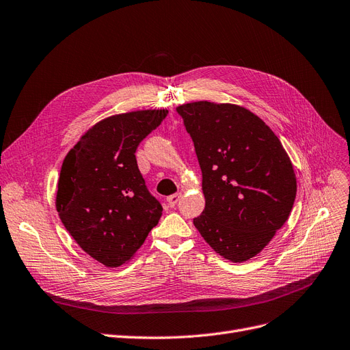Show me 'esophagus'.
<instances>
[{"label": "esophagus", "mask_w": 350, "mask_h": 350, "mask_svg": "<svg viewBox=\"0 0 350 350\" xmlns=\"http://www.w3.org/2000/svg\"><path fill=\"white\" fill-rule=\"evenodd\" d=\"M180 197H181V193L172 194V196L167 197V203H169V206H170V207H174V206L177 204V202L180 200Z\"/></svg>", "instance_id": "obj_1"}]
</instances>
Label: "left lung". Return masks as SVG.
<instances>
[{"label": "left lung", "instance_id": "obj_1", "mask_svg": "<svg viewBox=\"0 0 350 350\" xmlns=\"http://www.w3.org/2000/svg\"><path fill=\"white\" fill-rule=\"evenodd\" d=\"M194 143L206 206L193 219L210 247L234 263L260 253L286 223L296 176L278 135L236 104L178 105Z\"/></svg>", "mask_w": 350, "mask_h": 350}]
</instances>
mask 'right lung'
Listing matches in <instances>:
<instances>
[{"mask_svg": "<svg viewBox=\"0 0 350 350\" xmlns=\"http://www.w3.org/2000/svg\"><path fill=\"white\" fill-rule=\"evenodd\" d=\"M167 110H139L104 118L66 156L55 207L67 232L107 267L127 263L157 226L163 207L147 190L135 150Z\"/></svg>", "mask_w": 350, "mask_h": 350, "instance_id": "obj_1", "label": "right lung"}]
</instances>
